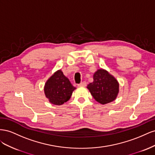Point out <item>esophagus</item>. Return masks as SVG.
<instances>
[{"instance_id":"esophagus-1","label":"esophagus","mask_w":155,"mask_h":155,"mask_svg":"<svg viewBox=\"0 0 155 155\" xmlns=\"http://www.w3.org/2000/svg\"><path fill=\"white\" fill-rule=\"evenodd\" d=\"M86 86H87V83L85 81H83L78 85V87H86Z\"/></svg>"}]
</instances>
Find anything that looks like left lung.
Listing matches in <instances>:
<instances>
[{
  "mask_svg": "<svg viewBox=\"0 0 155 155\" xmlns=\"http://www.w3.org/2000/svg\"><path fill=\"white\" fill-rule=\"evenodd\" d=\"M94 81L87 88L95 100L102 105L114 101L119 93V83L106 70L98 69L93 76Z\"/></svg>",
  "mask_w": 155,
  "mask_h": 155,
  "instance_id": "left-lung-1",
  "label": "left lung"
}]
</instances>
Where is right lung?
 I'll use <instances>...</instances> for the list:
<instances>
[{"instance_id":"1","label":"right lung","mask_w":155,"mask_h":155,"mask_svg":"<svg viewBox=\"0 0 155 155\" xmlns=\"http://www.w3.org/2000/svg\"><path fill=\"white\" fill-rule=\"evenodd\" d=\"M74 87L69 79L64 76L61 70H58L46 81L44 92L50 103L55 105H61L70 100Z\"/></svg>"}]
</instances>
